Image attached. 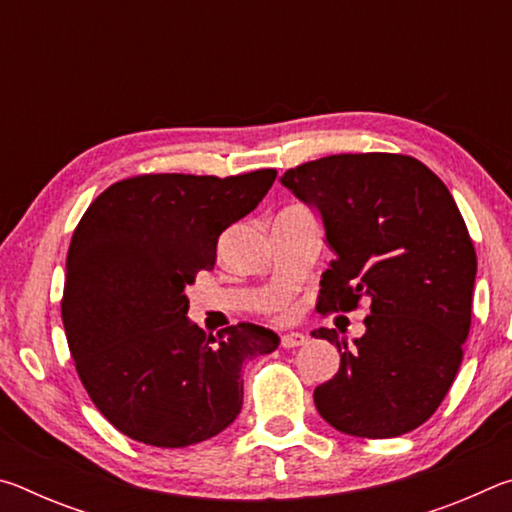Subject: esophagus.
Returning a JSON list of instances; mask_svg holds the SVG:
<instances>
[{
	"label": "esophagus",
	"instance_id": "1",
	"mask_svg": "<svg viewBox=\"0 0 512 512\" xmlns=\"http://www.w3.org/2000/svg\"><path fill=\"white\" fill-rule=\"evenodd\" d=\"M307 341V336L305 334H300V332H287V334H282L280 336V345L282 348H298V345H302Z\"/></svg>",
	"mask_w": 512,
	"mask_h": 512
}]
</instances>
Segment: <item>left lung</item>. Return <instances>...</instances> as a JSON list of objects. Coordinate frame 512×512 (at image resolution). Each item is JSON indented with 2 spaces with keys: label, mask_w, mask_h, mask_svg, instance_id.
<instances>
[{
  "label": "left lung",
  "mask_w": 512,
  "mask_h": 512,
  "mask_svg": "<svg viewBox=\"0 0 512 512\" xmlns=\"http://www.w3.org/2000/svg\"><path fill=\"white\" fill-rule=\"evenodd\" d=\"M280 183L314 207L334 259L320 311L370 300L366 334L314 329L341 354L314 391L320 418L357 438H395L438 409L463 361L476 253L452 194L420 160L395 153L327 155Z\"/></svg>",
  "instance_id": "left-lung-1"
}]
</instances>
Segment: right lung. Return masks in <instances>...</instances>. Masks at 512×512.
I'll return each instance as SVG.
<instances>
[{"label":"right lung","instance_id":"1","mask_svg":"<svg viewBox=\"0 0 512 512\" xmlns=\"http://www.w3.org/2000/svg\"><path fill=\"white\" fill-rule=\"evenodd\" d=\"M277 176L149 173L110 185L76 225L63 325L76 372L112 427L137 443L187 447L230 427L241 366L280 345L239 323L207 336L185 289L212 271L221 232L259 205Z\"/></svg>","mask_w":512,"mask_h":512}]
</instances>
